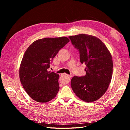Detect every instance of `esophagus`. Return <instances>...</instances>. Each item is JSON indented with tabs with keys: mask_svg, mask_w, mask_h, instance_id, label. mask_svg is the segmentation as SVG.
Listing matches in <instances>:
<instances>
[{
	"mask_svg": "<svg viewBox=\"0 0 130 130\" xmlns=\"http://www.w3.org/2000/svg\"><path fill=\"white\" fill-rule=\"evenodd\" d=\"M65 75L67 76V77H72V76H71V75H67V74H65Z\"/></svg>",
	"mask_w": 130,
	"mask_h": 130,
	"instance_id": "1",
	"label": "esophagus"
}]
</instances>
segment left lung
<instances>
[{
    "label": "left lung",
    "mask_w": 130,
    "mask_h": 130,
    "mask_svg": "<svg viewBox=\"0 0 130 130\" xmlns=\"http://www.w3.org/2000/svg\"><path fill=\"white\" fill-rule=\"evenodd\" d=\"M69 38L79 51L81 63L86 65L85 76L72 78L71 88L82 100L95 101L105 94L110 83L113 68L112 55L96 36L81 34L69 36Z\"/></svg>",
    "instance_id": "8db88e82"
}]
</instances>
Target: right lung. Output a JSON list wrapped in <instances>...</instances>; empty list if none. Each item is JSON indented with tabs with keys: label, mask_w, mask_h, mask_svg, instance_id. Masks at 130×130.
Masks as SVG:
<instances>
[{
	"label": "right lung",
	"mask_w": 130,
	"mask_h": 130,
	"mask_svg": "<svg viewBox=\"0 0 130 130\" xmlns=\"http://www.w3.org/2000/svg\"><path fill=\"white\" fill-rule=\"evenodd\" d=\"M69 42L66 37L39 39L26 51L20 67V79L28 95L35 101L48 102L58 94L59 74L47 69L59 51Z\"/></svg>",
	"instance_id": "obj_1"
}]
</instances>
